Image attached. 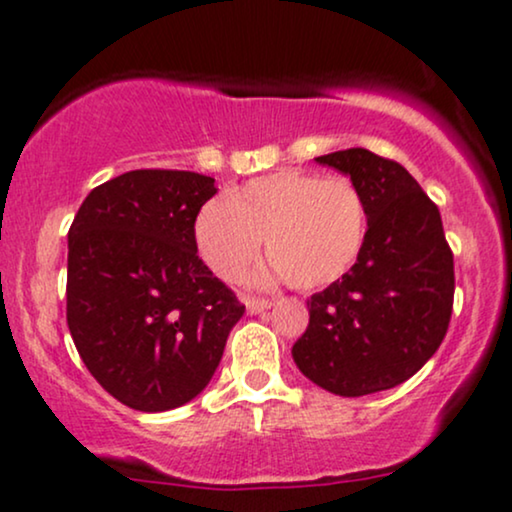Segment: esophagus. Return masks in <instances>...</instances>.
<instances>
[{
    "instance_id": "esophagus-1",
    "label": "esophagus",
    "mask_w": 512,
    "mask_h": 512,
    "mask_svg": "<svg viewBox=\"0 0 512 512\" xmlns=\"http://www.w3.org/2000/svg\"><path fill=\"white\" fill-rule=\"evenodd\" d=\"M245 307H248L250 315H262L272 307V300H260V298H245Z\"/></svg>"
}]
</instances>
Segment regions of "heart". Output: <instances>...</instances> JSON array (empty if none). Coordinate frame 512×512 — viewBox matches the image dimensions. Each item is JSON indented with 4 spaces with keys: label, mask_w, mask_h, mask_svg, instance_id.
<instances>
[{
    "label": "heart",
    "mask_w": 512,
    "mask_h": 512,
    "mask_svg": "<svg viewBox=\"0 0 512 512\" xmlns=\"http://www.w3.org/2000/svg\"><path fill=\"white\" fill-rule=\"evenodd\" d=\"M367 209L348 178L281 169L245 183L209 205L195 221V248L212 274L238 281L260 260L262 240L272 272L303 291L341 279L360 255Z\"/></svg>",
    "instance_id": "b5f03b06"
}]
</instances>
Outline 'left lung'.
<instances>
[{"instance_id":"obj_1","label":"left lung","mask_w":512,"mask_h":512,"mask_svg":"<svg viewBox=\"0 0 512 512\" xmlns=\"http://www.w3.org/2000/svg\"><path fill=\"white\" fill-rule=\"evenodd\" d=\"M350 178L367 231L350 272L307 300L310 324L293 360L343 398L408 381L439 350L453 310V252L439 207L398 162L365 147L315 159Z\"/></svg>"}]
</instances>
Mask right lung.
<instances>
[{"label":"right lung","instance_id":"1","mask_svg":"<svg viewBox=\"0 0 512 512\" xmlns=\"http://www.w3.org/2000/svg\"><path fill=\"white\" fill-rule=\"evenodd\" d=\"M214 193L193 171H128L90 190L71 224L66 322L92 377L133 410L202 393L245 312L197 257Z\"/></svg>","mask_w":512,"mask_h":512}]
</instances>
